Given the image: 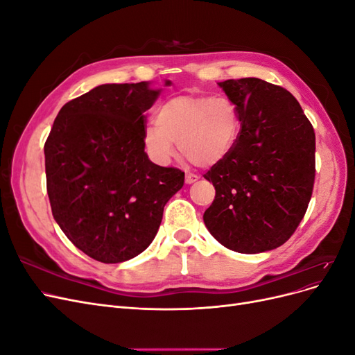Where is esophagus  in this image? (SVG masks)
<instances>
[{"mask_svg": "<svg viewBox=\"0 0 355 355\" xmlns=\"http://www.w3.org/2000/svg\"><path fill=\"white\" fill-rule=\"evenodd\" d=\"M200 178L197 176V175H194V173H188L187 171V176H185V182L187 184H194V182H197Z\"/></svg>", "mask_w": 355, "mask_h": 355, "instance_id": "obj_1", "label": "esophagus"}]
</instances>
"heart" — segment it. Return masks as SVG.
<instances>
[{"mask_svg": "<svg viewBox=\"0 0 355 355\" xmlns=\"http://www.w3.org/2000/svg\"><path fill=\"white\" fill-rule=\"evenodd\" d=\"M157 124H148L144 148L155 164L167 166L179 149L192 163L213 166L230 154L239 135V115L227 98L179 94L159 105Z\"/></svg>", "mask_w": 355, "mask_h": 355, "instance_id": "b5f03b06", "label": "heart"}]
</instances>
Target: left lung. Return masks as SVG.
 <instances>
[{
    "label": "left lung",
    "instance_id": "obj_1",
    "mask_svg": "<svg viewBox=\"0 0 355 355\" xmlns=\"http://www.w3.org/2000/svg\"><path fill=\"white\" fill-rule=\"evenodd\" d=\"M241 130L204 178L216 196L204 223L222 245L262 253L284 244L304 219L315 179V133L293 94L259 78L218 83Z\"/></svg>",
    "mask_w": 355,
    "mask_h": 355
}]
</instances>
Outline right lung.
Returning <instances> with one entry per match:
<instances>
[{
  "instance_id": "add662e5",
  "label": "right lung",
  "mask_w": 355,
  "mask_h": 355,
  "mask_svg": "<svg viewBox=\"0 0 355 355\" xmlns=\"http://www.w3.org/2000/svg\"><path fill=\"white\" fill-rule=\"evenodd\" d=\"M166 81V85H170ZM159 90L102 84L62 106L44 145L53 218L69 241L103 263L142 253L185 173L148 158L142 135Z\"/></svg>"
}]
</instances>
